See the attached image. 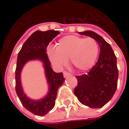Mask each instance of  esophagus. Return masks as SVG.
<instances>
[{"label":"esophagus","instance_id":"esophagus-1","mask_svg":"<svg viewBox=\"0 0 129 129\" xmlns=\"http://www.w3.org/2000/svg\"><path fill=\"white\" fill-rule=\"evenodd\" d=\"M70 75H71V74L68 73V72H66V71H64V72H63V77H66Z\"/></svg>","mask_w":129,"mask_h":129}]
</instances>
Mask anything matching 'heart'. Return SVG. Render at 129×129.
I'll list each match as a JSON object with an SVG mask.
<instances>
[{
    "label": "heart",
    "mask_w": 129,
    "mask_h": 129,
    "mask_svg": "<svg viewBox=\"0 0 129 129\" xmlns=\"http://www.w3.org/2000/svg\"><path fill=\"white\" fill-rule=\"evenodd\" d=\"M98 54V45L92 38L83 39L76 36H67L59 40L56 51L48 52L49 57L54 65L62 67L66 60L80 70L89 69L94 64Z\"/></svg>",
    "instance_id": "1"
}]
</instances>
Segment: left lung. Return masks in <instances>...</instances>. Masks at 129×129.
I'll return each instance as SVG.
<instances>
[{
	"label": "left lung",
	"mask_w": 129,
	"mask_h": 129,
	"mask_svg": "<svg viewBox=\"0 0 129 129\" xmlns=\"http://www.w3.org/2000/svg\"><path fill=\"white\" fill-rule=\"evenodd\" d=\"M97 41L100 53L97 63L87 74L76 76L77 86L74 93L80 102L90 108H101L116 91L118 79L117 57L109 43L92 31L79 32Z\"/></svg>",
	"instance_id": "8db88e82"
}]
</instances>
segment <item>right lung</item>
<instances>
[{
    "instance_id": "1",
    "label": "right lung",
    "mask_w": 129,
    "mask_h": 129,
    "mask_svg": "<svg viewBox=\"0 0 129 129\" xmlns=\"http://www.w3.org/2000/svg\"><path fill=\"white\" fill-rule=\"evenodd\" d=\"M59 34L58 31L54 30H48L45 32L38 30L34 32L24 43L18 54L15 70L16 92L24 107L32 113L39 116L45 115L54 108L58 88L63 84L65 80L63 73H55L52 69L51 63L46 53L47 47L50 42ZM33 59H39L44 62L46 75L49 84L48 95L38 101L30 100L27 97L22 91L20 84L22 68L26 62Z\"/></svg>"
}]
</instances>
